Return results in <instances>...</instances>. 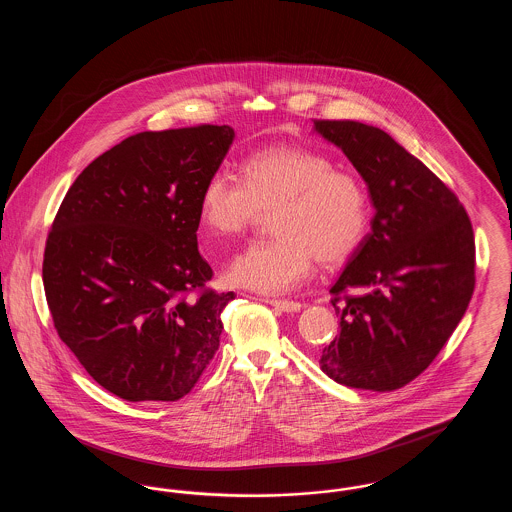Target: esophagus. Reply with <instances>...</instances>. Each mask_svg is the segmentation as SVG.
Instances as JSON below:
<instances>
[{"label":"esophagus","mask_w":512,"mask_h":512,"mask_svg":"<svg viewBox=\"0 0 512 512\" xmlns=\"http://www.w3.org/2000/svg\"><path fill=\"white\" fill-rule=\"evenodd\" d=\"M268 305H272L274 309L278 311H284V313H297L301 311V303L297 301H290V299H265Z\"/></svg>","instance_id":"34e87169"}]
</instances>
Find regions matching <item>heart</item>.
<instances>
[{
  "instance_id": "heart-1",
  "label": "heart",
  "mask_w": 512,
  "mask_h": 512,
  "mask_svg": "<svg viewBox=\"0 0 512 512\" xmlns=\"http://www.w3.org/2000/svg\"><path fill=\"white\" fill-rule=\"evenodd\" d=\"M268 209L276 236L247 245L226 268V280L238 288L293 292L313 274L317 257L343 261L368 228V197L359 178L305 147L259 149L245 159L242 178L217 169L199 199L201 220L217 236L242 234Z\"/></svg>"
}]
</instances>
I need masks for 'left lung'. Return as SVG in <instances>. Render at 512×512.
<instances>
[{
	"label": "left lung",
	"mask_w": 512,
	"mask_h": 512,
	"mask_svg": "<svg viewBox=\"0 0 512 512\" xmlns=\"http://www.w3.org/2000/svg\"><path fill=\"white\" fill-rule=\"evenodd\" d=\"M363 176L370 232L330 288L340 334L320 368L359 390L403 388L436 359L474 292L476 247L461 201L388 132L357 121H315ZM357 287L361 296H345Z\"/></svg>",
	"instance_id": "left-lung-1"
}]
</instances>
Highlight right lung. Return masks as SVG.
Instances as JSON below:
<instances>
[{
  "mask_svg": "<svg viewBox=\"0 0 512 512\" xmlns=\"http://www.w3.org/2000/svg\"><path fill=\"white\" fill-rule=\"evenodd\" d=\"M232 142L226 124L134 134L78 174L51 224L42 276L55 330L121 399L184 397L219 349L234 292L205 288L197 228L203 184Z\"/></svg>",
  "mask_w": 512,
  "mask_h": 512,
  "instance_id": "obj_1",
  "label": "right lung"
}]
</instances>
